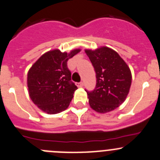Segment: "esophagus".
<instances>
[{"mask_svg": "<svg viewBox=\"0 0 160 160\" xmlns=\"http://www.w3.org/2000/svg\"><path fill=\"white\" fill-rule=\"evenodd\" d=\"M76 84H77V86L78 87V88H80V87H83V82H80V83H77Z\"/></svg>", "mask_w": 160, "mask_h": 160, "instance_id": "esophagus-1", "label": "esophagus"}]
</instances>
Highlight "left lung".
Masks as SVG:
<instances>
[{"label": "left lung", "instance_id": "1", "mask_svg": "<svg viewBox=\"0 0 160 160\" xmlns=\"http://www.w3.org/2000/svg\"><path fill=\"white\" fill-rule=\"evenodd\" d=\"M96 73V86L88 91L90 106L100 113L116 109L126 99L131 85V72L127 63L112 49L102 47L86 50Z\"/></svg>", "mask_w": 160, "mask_h": 160}]
</instances>
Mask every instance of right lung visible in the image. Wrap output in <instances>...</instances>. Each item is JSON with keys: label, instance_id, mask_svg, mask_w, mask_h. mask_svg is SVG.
Wrapping results in <instances>:
<instances>
[{"label": "right lung", "instance_id": "1", "mask_svg": "<svg viewBox=\"0 0 160 160\" xmlns=\"http://www.w3.org/2000/svg\"><path fill=\"white\" fill-rule=\"evenodd\" d=\"M80 51L75 49L69 54L59 50L50 51L44 54L29 70V97L42 111L56 114L69 107L77 87L71 81L67 62Z\"/></svg>", "mask_w": 160, "mask_h": 160}]
</instances>
